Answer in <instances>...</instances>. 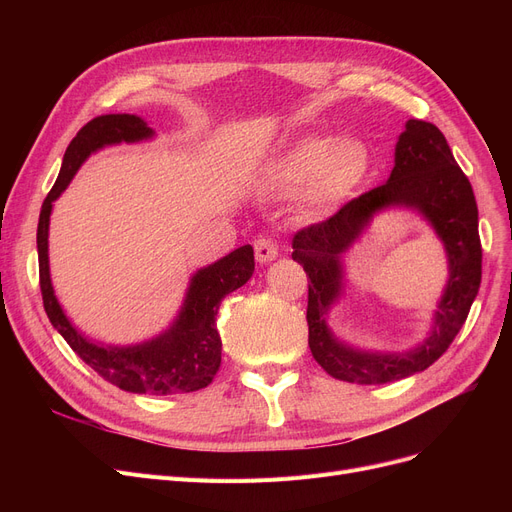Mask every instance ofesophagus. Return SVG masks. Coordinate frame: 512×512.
Returning a JSON list of instances; mask_svg holds the SVG:
<instances>
[{"label":"esophagus","instance_id":"obj_1","mask_svg":"<svg viewBox=\"0 0 512 512\" xmlns=\"http://www.w3.org/2000/svg\"><path fill=\"white\" fill-rule=\"evenodd\" d=\"M255 257L259 263L272 261L278 257V245L272 236H259L255 240Z\"/></svg>","mask_w":512,"mask_h":512}]
</instances>
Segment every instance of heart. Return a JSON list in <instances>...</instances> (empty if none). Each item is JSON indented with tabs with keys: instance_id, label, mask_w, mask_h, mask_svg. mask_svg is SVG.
I'll list each match as a JSON object with an SVG mask.
<instances>
[{
	"instance_id": "b5f03b06",
	"label": "heart",
	"mask_w": 512,
	"mask_h": 512,
	"mask_svg": "<svg viewBox=\"0 0 512 512\" xmlns=\"http://www.w3.org/2000/svg\"><path fill=\"white\" fill-rule=\"evenodd\" d=\"M371 155L363 141L305 137L280 155L272 180L280 188H303L311 211H328L367 176Z\"/></svg>"
}]
</instances>
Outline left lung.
I'll use <instances>...</instances> for the list:
<instances>
[{
  "label": "left lung",
  "mask_w": 512,
  "mask_h": 512,
  "mask_svg": "<svg viewBox=\"0 0 512 512\" xmlns=\"http://www.w3.org/2000/svg\"><path fill=\"white\" fill-rule=\"evenodd\" d=\"M394 161L388 182L344 203L328 220L301 228L292 238V259L303 265L311 280L307 324L313 359L332 378L351 384H388L436 363L461 332L481 284L475 195L440 128L432 122L409 120L396 143ZM388 204L419 208L443 238L451 263L449 286L433 334L415 352L400 356L353 352L340 345L325 326V311L339 291V253L370 215Z\"/></svg>",
  "instance_id": "obj_1"
}]
</instances>
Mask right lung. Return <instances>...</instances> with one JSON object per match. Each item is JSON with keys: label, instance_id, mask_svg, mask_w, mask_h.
<instances>
[{"label": "right lung", "instance_id": "add662e5", "mask_svg": "<svg viewBox=\"0 0 512 512\" xmlns=\"http://www.w3.org/2000/svg\"><path fill=\"white\" fill-rule=\"evenodd\" d=\"M153 130L132 114H105L87 122L70 141L60 176L43 201L37 226L39 251V284L43 307L72 351L95 369L103 380L126 392L137 394H180L195 392L211 384L222 363V340L215 328V315L220 303L232 290L247 284L255 270L253 247L245 245L218 263L201 270L188 288L184 307L176 324L159 338L139 346H99L80 336L58 305L49 280L47 230L51 203L72 180L80 164L99 147L112 143H134L151 137Z\"/></svg>", "mask_w": 512, "mask_h": 512}]
</instances>
